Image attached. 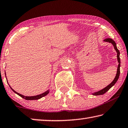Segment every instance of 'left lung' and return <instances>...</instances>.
Segmentation results:
<instances>
[{"label":"left lung","instance_id":"1","mask_svg":"<svg viewBox=\"0 0 128 128\" xmlns=\"http://www.w3.org/2000/svg\"><path fill=\"white\" fill-rule=\"evenodd\" d=\"M104 42H110V43L112 44V45L114 46V50H116V51L117 52V61H118V67H117V74L115 76V78H114V80L110 84H109L108 86L105 87L104 89H102V90H100V91H98V92H94L92 93L93 95H94V96H98V95H101V94H104L105 93H106L107 91H108L109 89L111 88L114 85L116 84V82H117V81L118 80V79L119 78V76H120V51L119 50L117 49V46H116V44L114 40L112 39V38H105V40H104Z\"/></svg>","mask_w":128,"mask_h":128}]
</instances>
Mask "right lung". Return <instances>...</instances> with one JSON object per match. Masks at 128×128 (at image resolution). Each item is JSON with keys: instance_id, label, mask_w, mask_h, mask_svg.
<instances>
[{"instance_id": "1", "label": "right lung", "mask_w": 128, "mask_h": 128, "mask_svg": "<svg viewBox=\"0 0 128 128\" xmlns=\"http://www.w3.org/2000/svg\"><path fill=\"white\" fill-rule=\"evenodd\" d=\"M10 88H11V90H12L14 91V92H15V93H16L17 94L19 95V96H20V97H22V98L26 99V100H38V99H40V98H42V97L46 96V95H47V94H48V93H49V92H50V90H46V92L42 93V94H40L36 95V96H24V95H22V94H20V93H18V92H16V91L14 90H13V89L11 88V86H10Z\"/></svg>"}]
</instances>
